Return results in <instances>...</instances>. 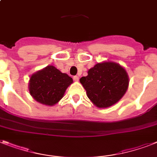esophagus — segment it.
Masks as SVG:
<instances>
[{"instance_id":"obj_1","label":"esophagus","mask_w":157,"mask_h":157,"mask_svg":"<svg viewBox=\"0 0 157 157\" xmlns=\"http://www.w3.org/2000/svg\"><path fill=\"white\" fill-rule=\"evenodd\" d=\"M73 79L75 80V81L78 82V76H74Z\"/></svg>"}]
</instances>
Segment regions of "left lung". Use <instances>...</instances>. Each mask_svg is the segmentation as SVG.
<instances>
[{
    "label": "left lung",
    "instance_id": "left-lung-1",
    "mask_svg": "<svg viewBox=\"0 0 157 157\" xmlns=\"http://www.w3.org/2000/svg\"><path fill=\"white\" fill-rule=\"evenodd\" d=\"M80 82L86 90L87 97L98 107H109L120 100L128 86L126 71L117 63H98L88 71Z\"/></svg>",
    "mask_w": 157,
    "mask_h": 157
}]
</instances>
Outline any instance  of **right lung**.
Listing matches in <instances>:
<instances>
[{"instance_id":"right-lung-1","label":"right lung","mask_w":157,"mask_h":157,"mask_svg":"<svg viewBox=\"0 0 157 157\" xmlns=\"http://www.w3.org/2000/svg\"><path fill=\"white\" fill-rule=\"evenodd\" d=\"M73 82L72 78L53 66H48L32 75L29 90L33 99L42 104L53 106L63 97L67 88Z\"/></svg>"}]
</instances>
